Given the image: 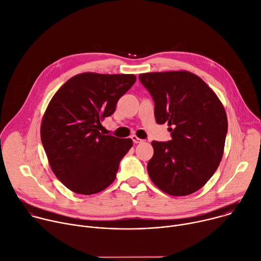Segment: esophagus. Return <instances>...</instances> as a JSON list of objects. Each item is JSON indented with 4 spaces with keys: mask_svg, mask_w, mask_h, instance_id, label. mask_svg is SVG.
I'll return each instance as SVG.
<instances>
[{
    "mask_svg": "<svg viewBox=\"0 0 261 261\" xmlns=\"http://www.w3.org/2000/svg\"><path fill=\"white\" fill-rule=\"evenodd\" d=\"M131 138H132V140H133V143H134V144H139V143H141V141H143V139L138 138L136 135H132V136H131Z\"/></svg>",
    "mask_w": 261,
    "mask_h": 261,
    "instance_id": "obj_1",
    "label": "esophagus"
}]
</instances>
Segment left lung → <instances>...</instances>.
Instances as JSON below:
<instances>
[{
	"instance_id": "8db88e82",
	"label": "left lung",
	"mask_w": 261,
	"mask_h": 261,
	"mask_svg": "<svg viewBox=\"0 0 261 261\" xmlns=\"http://www.w3.org/2000/svg\"><path fill=\"white\" fill-rule=\"evenodd\" d=\"M139 80L154 100L157 124L173 127L171 140L152 141L149 176L168 195H191L222 160L228 130L225 108L215 91L187 70L140 74Z\"/></svg>"
}]
</instances>
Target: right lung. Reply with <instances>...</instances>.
<instances>
[{
    "label": "right lung",
    "instance_id": "right-lung-1",
    "mask_svg": "<svg viewBox=\"0 0 261 261\" xmlns=\"http://www.w3.org/2000/svg\"><path fill=\"white\" fill-rule=\"evenodd\" d=\"M135 81L132 74H79L58 89L46 107L41 143L53 173L72 192L93 195L114 181L133 141L103 135L101 122Z\"/></svg>",
    "mask_w": 261,
    "mask_h": 261
}]
</instances>
